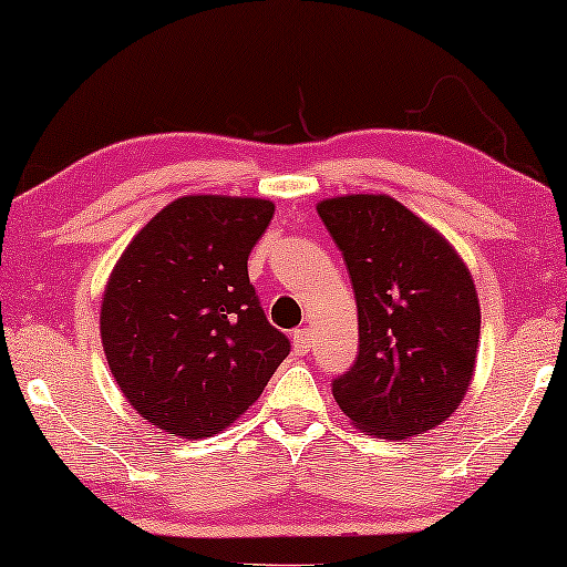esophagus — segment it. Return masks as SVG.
<instances>
[{
  "label": "esophagus",
  "mask_w": 567,
  "mask_h": 567,
  "mask_svg": "<svg viewBox=\"0 0 567 567\" xmlns=\"http://www.w3.org/2000/svg\"><path fill=\"white\" fill-rule=\"evenodd\" d=\"M293 353L297 355H305L309 351V330L307 328H299L293 330Z\"/></svg>",
  "instance_id": "1"
}]
</instances>
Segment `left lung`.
I'll list each match as a JSON object with an SVG mask.
<instances>
[{"label":"left lung","mask_w":567,"mask_h":567,"mask_svg":"<svg viewBox=\"0 0 567 567\" xmlns=\"http://www.w3.org/2000/svg\"><path fill=\"white\" fill-rule=\"evenodd\" d=\"M317 214L343 252L359 309V355L332 382V398L367 436L436 429L475 374L480 301L470 268L390 196L328 198Z\"/></svg>","instance_id":"obj_1"}]
</instances>
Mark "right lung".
Wrapping results in <instances>:
<instances>
[{
    "label": "right lung",
    "instance_id": "add662e5",
    "mask_svg": "<svg viewBox=\"0 0 567 567\" xmlns=\"http://www.w3.org/2000/svg\"><path fill=\"white\" fill-rule=\"evenodd\" d=\"M274 212L266 198L183 196L115 262L100 338L115 384L146 423L214 436L289 355V338L268 322L247 276Z\"/></svg>",
    "mask_w": 567,
    "mask_h": 567
}]
</instances>
